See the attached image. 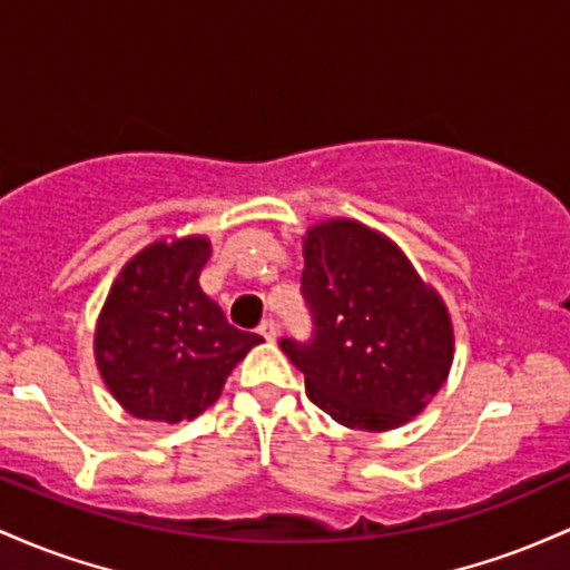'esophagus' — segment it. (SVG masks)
<instances>
[{
    "label": "esophagus",
    "mask_w": 570,
    "mask_h": 570,
    "mask_svg": "<svg viewBox=\"0 0 570 570\" xmlns=\"http://www.w3.org/2000/svg\"><path fill=\"white\" fill-rule=\"evenodd\" d=\"M258 334L264 336L266 342H274V338H277V323H274V320H264L258 328Z\"/></svg>",
    "instance_id": "esophagus-1"
}]
</instances>
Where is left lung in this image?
Here are the masks:
<instances>
[{
    "label": "left lung",
    "instance_id": "1",
    "mask_svg": "<svg viewBox=\"0 0 570 570\" xmlns=\"http://www.w3.org/2000/svg\"><path fill=\"white\" fill-rule=\"evenodd\" d=\"M302 293L312 338L285 336L279 347L312 404L357 431H390L423 412L450 374L452 320L387 236L347 217L312 226Z\"/></svg>",
    "mask_w": 570,
    "mask_h": 570
}]
</instances>
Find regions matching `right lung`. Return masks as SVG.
<instances>
[{
  "instance_id": "obj_1",
  "label": "right lung",
  "mask_w": 570,
  "mask_h": 570,
  "mask_svg": "<svg viewBox=\"0 0 570 570\" xmlns=\"http://www.w3.org/2000/svg\"><path fill=\"white\" fill-rule=\"evenodd\" d=\"M207 236L153 242L120 268L99 323L94 355L101 380L126 412L156 423L199 417L258 334L228 325L199 287Z\"/></svg>"
}]
</instances>
